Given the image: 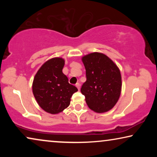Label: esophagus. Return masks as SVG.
<instances>
[{"mask_svg": "<svg viewBox=\"0 0 157 157\" xmlns=\"http://www.w3.org/2000/svg\"><path fill=\"white\" fill-rule=\"evenodd\" d=\"M80 83H76V86L77 87V89H78V91H79V90H80Z\"/></svg>", "mask_w": 157, "mask_h": 157, "instance_id": "obj_1", "label": "esophagus"}]
</instances>
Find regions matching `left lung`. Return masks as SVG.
<instances>
[{
	"label": "left lung",
	"mask_w": 157,
	"mask_h": 157,
	"mask_svg": "<svg viewBox=\"0 0 157 157\" xmlns=\"http://www.w3.org/2000/svg\"><path fill=\"white\" fill-rule=\"evenodd\" d=\"M86 81L81 92L91 110L108 111L119 100L121 89V73L117 65L106 55L92 53L82 58Z\"/></svg>",
	"instance_id": "obj_1"
}]
</instances>
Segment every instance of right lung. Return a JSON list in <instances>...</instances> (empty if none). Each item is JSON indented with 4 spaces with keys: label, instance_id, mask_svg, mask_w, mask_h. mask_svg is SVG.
<instances>
[{
    "label": "right lung",
    "instance_id": "right-lung-1",
    "mask_svg": "<svg viewBox=\"0 0 157 157\" xmlns=\"http://www.w3.org/2000/svg\"><path fill=\"white\" fill-rule=\"evenodd\" d=\"M64 60L53 58L38 71L33 79V93L36 100L46 112L55 114L69 106L71 97L78 89L68 83L62 72Z\"/></svg>",
    "mask_w": 157,
    "mask_h": 157
}]
</instances>
